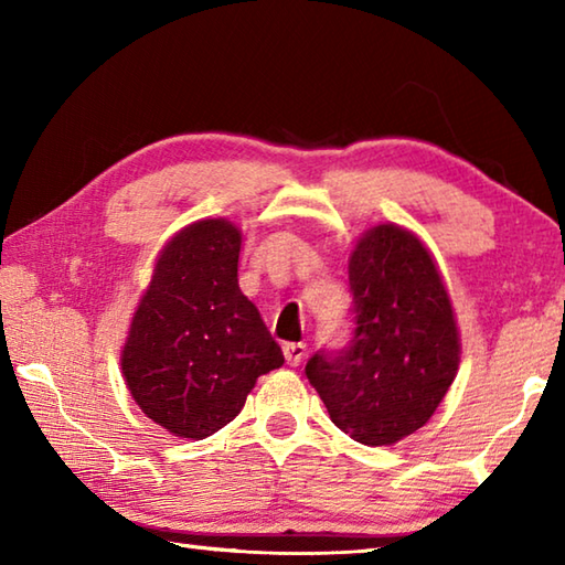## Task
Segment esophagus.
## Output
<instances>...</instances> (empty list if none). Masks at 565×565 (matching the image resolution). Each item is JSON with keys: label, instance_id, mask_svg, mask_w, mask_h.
<instances>
[{"label": "esophagus", "instance_id": "34e87169", "mask_svg": "<svg viewBox=\"0 0 565 565\" xmlns=\"http://www.w3.org/2000/svg\"><path fill=\"white\" fill-rule=\"evenodd\" d=\"M284 359L289 366H299L306 359V343H284Z\"/></svg>", "mask_w": 565, "mask_h": 565}]
</instances>
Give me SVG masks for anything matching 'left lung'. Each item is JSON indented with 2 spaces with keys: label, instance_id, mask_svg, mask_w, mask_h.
Wrapping results in <instances>:
<instances>
[{
  "label": "left lung",
  "instance_id": "obj_1",
  "mask_svg": "<svg viewBox=\"0 0 565 565\" xmlns=\"http://www.w3.org/2000/svg\"><path fill=\"white\" fill-rule=\"evenodd\" d=\"M351 339L317 351L306 379L329 416L363 446H391L434 416L458 371V331L431 254L414 234L381 224L349 262Z\"/></svg>",
  "mask_w": 565,
  "mask_h": 565
}]
</instances>
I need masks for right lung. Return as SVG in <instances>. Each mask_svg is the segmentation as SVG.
<instances>
[{"mask_svg": "<svg viewBox=\"0 0 565 565\" xmlns=\"http://www.w3.org/2000/svg\"><path fill=\"white\" fill-rule=\"evenodd\" d=\"M242 234L224 218L179 232L131 319L121 371L139 408L169 434L202 441L244 408L284 353L238 289Z\"/></svg>", "mask_w": 565, "mask_h": 565, "instance_id": "right-lung-1", "label": "right lung"}]
</instances>
